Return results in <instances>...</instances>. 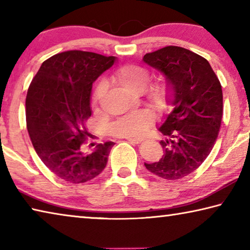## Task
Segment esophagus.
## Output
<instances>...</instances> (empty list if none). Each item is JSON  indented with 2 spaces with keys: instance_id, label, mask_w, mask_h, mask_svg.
Wrapping results in <instances>:
<instances>
[{
  "instance_id": "esophagus-1",
  "label": "esophagus",
  "mask_w": 250,
  "mask_h": 250,
  "mask_svg": "<svg viewBox=\"0 0 250 250\" xmlns=\"http://www.w3.org/2000/svg\"><path fill=\"white\" fill-rule=\"evenodd\" d=\"M126 140L128 141H130V142H132V143H140L141 141H142V139H139V138H125Z\"/></svg>"
}]
</instances>
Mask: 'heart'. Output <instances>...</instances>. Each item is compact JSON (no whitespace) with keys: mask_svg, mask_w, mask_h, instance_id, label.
Listing matches in <instances>:
<instances>
[{"mask_svg":"<svg viewBox=\"0 0 250 250\" xmlns=\"http://www.w3.org/2000/svg\"><path fill=\"white\" fill-rule=\"evenodd\" d=\"M113 82L131 94L145 90L150 74L146 67L139 65H125L112 75ZM172 84L167 78H160L146 89V96L152 107L158 111H166L170 107ZM104 92V84L99 83L94 92V103L97 104ZM153 116L146 110H140L120 118L111 125V133L119 138H137L145 134L153 124Z\"/></svg>","mask_w":250,"mask_h":250,"instance_id":"obj_1","label":"heart"}]
</instances>
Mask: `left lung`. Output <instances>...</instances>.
<instances>
[{
    "mask_svg": "<svg viewBox=\"0 0 250 250\" xmlns=\"http://www.w3.org/2000/svg\"><path fill=\"white\" fill-rule=\"evenodd\" d=\"M172 84V111L159 130L167 140L164 154L146 170L166 180H180L198 168L216 141L223 117V91L204 57L179 46H167L143 56Z\"/></svg>",
    "mask_w": 250,
    "mask_h": 250,
    "instance_id": "8db88e82",
    "label": "left lung"
}]
</instances>
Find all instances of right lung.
I'll use <instances>...</instances> for the list:
<instances>
[{
  "instance_id": "right-lung-1",
  "label": "right lung",
  "mask_w": 250,
  "mask_h": 250,
  "mask_svg": "<svg viewBox=\"0 0 250 250\" xmlns=\"http://www.w3.org/2000/svg\"><path fill=\"white\" fill-rule=\"evenodd\" d=\"M116 62L115 56L67 50L42 64L26 96V125L34 149L62 180L78 184L98 176L115 143L84 151L90 133L92 83ZM92 145V143H90Z\"/></svg>"
}]
</instances>
